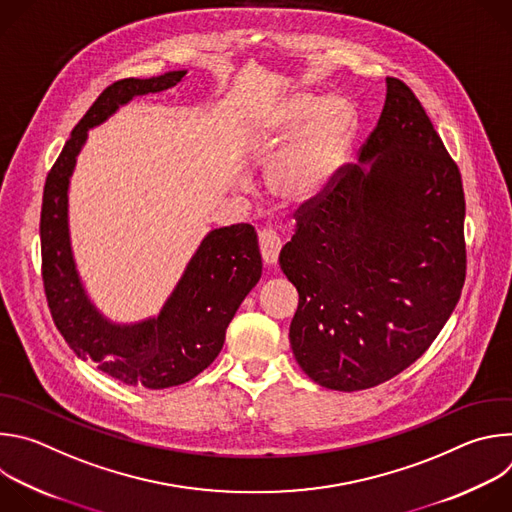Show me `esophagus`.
Returning a JSON list of instances; mask_svg holds the SVG:
<instances>
[{
	"label": "esophagus",
	"mask_w": 512,
	"mask_h": 512,
	"mask_svg": "<svg viewBox=\"0 0 512 512\" xmlns=\"http://www.w3.org/2000/svg\"><path fill=\"white\" fill-rule=\"evenodd\" d=\"M259 249H261V257L267 265H273L279 257L281 251V239L275 231L271 229H263L259 231Z\"/></svg>",
	"instance_id": "34e87169"
}]
</instances>
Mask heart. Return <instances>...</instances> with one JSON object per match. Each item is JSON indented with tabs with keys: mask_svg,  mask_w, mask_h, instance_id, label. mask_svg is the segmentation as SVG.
<instances>
[{
	"mask_svg": "<svg viewBox=\"0 0 512 512\" xmlns=\"http://www.w3.org/2000/svg\"><path fill=\"white\" fill-rule=\"evenodd\" d=\"M304 133L277 158L269 172L271 190L289 204L316 200L342 166L356 131V115L342 99H322L300 93L287 99L279 109L277 133L294 137Z\"/></svg>",
	"mask_w": 512,
	"mask_h": 512,
	"instance_id": "1",
	"label": "heart"
}]
</instances>
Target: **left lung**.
<instances>
[{
    "label": "left lung",
    "mask_w": 512,
    "mask_h": 512,
    "mask_svg": "<svg viewBox=\"0 0 512 512\" xmlns=\"http://www.w3.org/2000/svg\"><path fill=\"white\" fill-rule=\"evenodd\" d=\"M358 156L300 204L296 235L279 253L300 294L291 350L312 381L348 393L413 364L466 279L462 174L403 81L387 79L383 113Z\"/></svg>",
    "instance_id": "obj_1"
}]
</instances>
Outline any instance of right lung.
Segmentation results:
<instances>
[{
    "label": "right lung",
    "mask_w": 512,
    "mask_h": 512,
    "mask_svg": "<svg viewBox=\"0 0 512 512\" xmlns=\"http://www.w3.org/2000/svg\"><path fill=\"white\" fill-rule=\"evenodd\" d=\"M186 70L109 85L72 129L44 184L40 212L42 281L52 320L83 360L131 387L166 389L200 375L221 352L227 328L261 277L257 233L241 223L212 231L186 267L160 316L135 326H113L91 306L68 241L66 192L87 129L105 121L135 95L174 87Z\"/></svg>",
    "instance_id": "right-lung-1"
}]
</instances>
